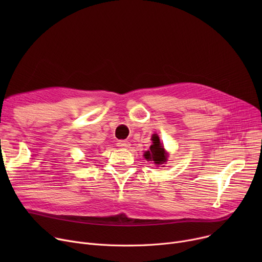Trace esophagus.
Returning <instances> with one entry per match:
<instances>
[{"instance_id":"esophagus-1","label":"esophagus","mask_w":262,"mask_h":262,"mask_svg":"<svg viewBox=\"0 0 262 262\" xmlns=\"http://www.w3.org/2000/svg\"><path fill=\"white\" fill-rule=\"evenodd\" d=\"M118 146L119 147H122V148H128L129 147V142L128 141H126V140H120V141H118Z\"/></svg>"}]
</instances>
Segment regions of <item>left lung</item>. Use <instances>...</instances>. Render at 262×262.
<instances>
[{
  "label": "left lung",
  "instance_id": "left-lung-1",
  "mask_svg": "<svg viewBox=\"0 0 262 262\" xmlns=\"http://www.w3.org/2000/svg\"><path fill=\"white\" fill-rule=\"evenodd\" d=\"M152 141H153V144L150 145L149 150L145 152L144 157L147 160H153L156 164H163L167 161L168 155L160 143L159 137L156 134L152 136Z\"/></svg>",
  "mask_w": 262,
  "mask_h": 262
}]
</instances>
